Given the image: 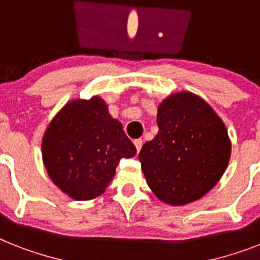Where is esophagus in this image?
Listing matches in <instances>:
<instances>
[{"mask_svg": "<svg viewBox=\"0 0 260 260\" xmlns=\"http://www.w3.org/2000/svg\"><path fill=\"white\" fill-rule=\"evenodd\" d=\"M134 144H135V147H136L137 153H139V152H140V149H141V147H143V140H140V139H137V140L134 141Z\"/></svg>", "mask_w": 260, "mask_h": 260, "instance_id": "1", "label": "esophagus"}]
</instances>
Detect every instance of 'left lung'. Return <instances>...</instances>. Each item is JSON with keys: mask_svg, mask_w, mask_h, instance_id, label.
I'll return each instance as SVG.
<instances>
[{"mask_svg": "<svg viewBox=\"0 0 260 260\" xmlns=\"http://www.w3.org/2000/svg\"><path fill=\"white\" fill-rule=\"evenodd\" d=\"M156 120L159 132L139 153L149 188L170 206L199 200L229 166L231 140L225 124L204 99L188 90L166 97Z\"/></svg>", "mask_w": 260, "mask_h": 260, "instance_id": "obj_1", "label": "left lung"}]
</instances>
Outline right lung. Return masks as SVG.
Masks as SVG:
<instances>
[{
    "mask_svg": "<svg viewBox=\"0 0 260 260\" xmlns=\"http://www.w3.org/2000/svg\"><path fill=\"white\" fill-rule=\"evenodd\" d=\"M42 163L50 180L76 200L100 196L120 159L136 155L119 120L100 96L68 101L42 136Z\"/></svg>",
    "mask_w": 260,
    "mask_h": 260,
    "instance_id": "right-lung-1",
    "label": "right lung"
}]
</instances>
